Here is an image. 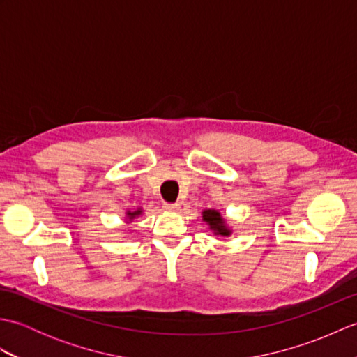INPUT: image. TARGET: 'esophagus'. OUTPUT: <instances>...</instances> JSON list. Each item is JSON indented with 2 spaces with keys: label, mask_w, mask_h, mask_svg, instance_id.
Here are the masks:
<instances>
[{
  "label": "esophagus",
  "mask_w": 357,
  "mask_h": 357,
  "mask_svg": "<svg viewBox=\"0 0 357 357\" xmlns=\"http://www.w3.org/2000/svg\"><path fill=\"white\" fill-rule=\"evenodd\" d=\"M164 210H167V211H178L179 208H181V204H178V202H174V204H170V202H164Z\"/></svg>",
  "instance_id": "obj_1"
}]
</instances>
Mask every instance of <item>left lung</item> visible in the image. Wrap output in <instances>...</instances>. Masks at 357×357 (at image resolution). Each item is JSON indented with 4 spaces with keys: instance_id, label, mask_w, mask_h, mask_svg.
<instances>
[{
    "instance_id": "left-lung-1",
    "label": "left lung",
    "mask_w": 357,
    "mask_h": 357,
    "mask_svg": "<svg viewBox=\"0 0 357 357\" xmlns=\"http://www.w3.org/2000/svg\"><path fill=\"white\" fill-rule=\"evenodd\" d=\"M202 221L206 222L210 227V230L215 234H218V236H230L231 234V230L225 224V219L218 210H213V208L204 210Z\"/></svg>"
}]
</instances>
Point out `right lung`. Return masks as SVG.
Listing matches in <instances>:
<instances>
[{"label": "right lung", "mask_w": 357, "mask_h": 357, "mask_svg": "<svg viewBox=\"0 0 357 357\" xmlns=\"http://www.w3.org/2000/svg\"><path fill=\"white\" fill-rule=\"evenodd\" d=\"M141 213H142V210H141V208L135 210V211H130V210H128L127 213H126V216H127V222H128V221H133V219H135L136 216H139Z\"/></svg>", "instance_id": "1"}]
</instances>
